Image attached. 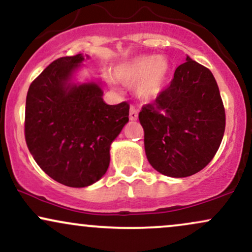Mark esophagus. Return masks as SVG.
Segmentation results:
<instances>
[{
    "label": "esophagus",
    "mask_w": 252,
    "mask_h": 252,
    "mask_svg": "<svg viewBox=\"0 0 252 252\" xmlns=\"http://www.w3.org/2000/svg\"><path fill=\"white\" fill-rule=\"evenodd\" d=\"M138 119V109L134 107V106H131L129 107V120L134 121Z\"/></svg>",
    "instance_id": "1"
}]
</instances>
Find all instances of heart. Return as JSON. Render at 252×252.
<instances>
[{
	"label": "heart",
	"mask_w": 252,
	"mask_h": 252,
	"mask_svg": "<svg viewBox=\"0 0 252 252\" xmlns=\"http://www.w3.org/2000/svg\"><path fill=\"white\" fill-rule=\"evenodd\" d=\"M168 70L167 61L161 56L143 55L120 64L115 69V76L127 86L137 85V95L143 100H151L160 93Z\"/></svg>",
	"instance_id": "obj_1"
}]
</instances>
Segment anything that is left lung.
Masks as SVG:
<instances>
[{
    "label": "left lung",
    "instance_id": "left-lung-1",
    "mask_svg": "<svg viewBox=\"0 0 252 252\" xmlns=\"http://www.w3.org/2000/svg\"><path fill=\"white\" fill-rule=\"evenodd\" d=\"M147 160L155 170L184 178L203 170L220 149L225 109L211 70L186 56L156 101L139 113Z\"/></svg>",
    "mask_w": 252,
    "mask_h": 252
}]
</instances>
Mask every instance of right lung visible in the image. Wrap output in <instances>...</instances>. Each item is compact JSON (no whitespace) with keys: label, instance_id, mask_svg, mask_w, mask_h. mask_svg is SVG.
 <instances>
[{"label":"right lung","instance_id":"obj_1","mask_svg":"<svg viewBox=\"0 0 252 252\" xmlns=\"http://www.w3.org/2000/svg\"><path fill=\"white\" fill-rule=\"evenodd\" d=\"M84 60L78 54L53 61L29 86L26 100L29 152L50 178L69 188L90 186L106 173L109 147L129 114L126 101H103L95 82H70Z\"/></svg>","mask_w":252,"mask_h":252}]
</instances>
